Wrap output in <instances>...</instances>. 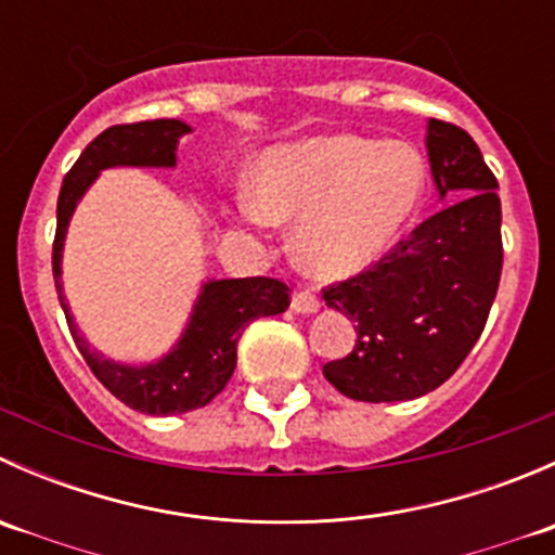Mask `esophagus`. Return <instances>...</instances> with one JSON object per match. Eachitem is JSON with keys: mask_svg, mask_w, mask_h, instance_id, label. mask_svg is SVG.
<instances>
[{"mask_svg": "<svg viewBox=\"0 0 555 555\" xmlns=\"http://www.w3.org/2000/svg\"><path fill=\"white\" fill-rule=\"evenodd\" d=\"M293 311L295 313H317L319 311V298L311 289H298L293 295Z\"/></svg>", "mask_w": 555, "mask_h": 555, "instance_id": "esophagus-1", "label": "esophagus"}]
</instances>
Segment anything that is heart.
<instances>
[{
    "label": "heart",
    "instance_id": "1",
    "mask_svg": "<svg viewBox=\"0 0 555 555\" xmlns=\"http://www.w3.org/2000/svg\"><path fill=\"white\" fill-rule=\"evenodd\" d=\"M424 193L427 166L413 147L333 133L268 147L242 217L295 222V262L317 279H349L400 244Z\"/></svg>",
    "mask_w": 555,
    "mask_h": 555
}]
</instances>
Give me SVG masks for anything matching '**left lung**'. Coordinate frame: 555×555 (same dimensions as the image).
<instances>
[{
    "label": "left lung",
    "instance_id": "left-lung-1",
    "mask_svg": "<svg viewBox=\"0 0 555 555\" xmlns=\"http://www.w3.org/2000/svg\"><path fill=\"white\" fill-rule=\"evenodd\" d=\"M440 198L453 202L413 228L324 304L354 322V349L322 367L351 400H413L449 382L480 338L502 273V206L478 144L453 122H427Z\"/></svg>",
    "mask_w": 555,
    "mask_h": 555
}]
</instances>
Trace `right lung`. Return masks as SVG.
I'll use <instances>...</instances> for the list:
<instances>
[{
  "mask_svg": "<svg viewBox=\"0 0 555 555\" xmlns=\"http://www.w3.org/2000/svg\"><path fill=\"white\" fill-rule=\"evenodd\" d=\"M184 133H190V126L182 120H144L106 128L82 150L77 164L64 177L59 209H55L59 225H55L53 242V279L72 338L80 354L86 357L93 376L117 400L150 416L188 413L215 400L236 371V346L242 330L251 319L276 317L289 306V287L279 279H211L201 287L193 313L169 354L150 365H122V362L106 360L102 351L91 349V344L80 335L64 298V284H61L66 228L77 204L104 169H115V166L173 169L177 144Z\"/></svg>",
  "mask_w": 555,
  "mask_h": 555,
  "instance_id": "right-lung-1",
  "label": "right lung"
}]
</instances>
